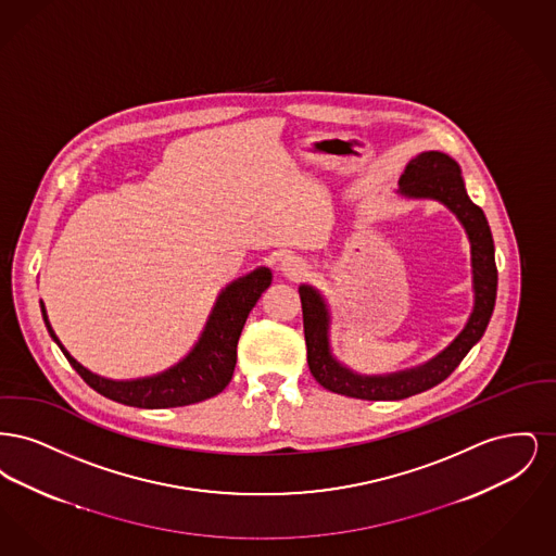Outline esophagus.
Here are the masks:
<instances>
[{
	"label": "esophagus",
	"instance_id": "1",
	"mask_svg": "<svg viewBox=\"0 0 556 556\" xmlns=\"http://www.w3.org/2000/svg\"><path fill=\"white\" fill-rule=\"evenodd\" d=\"M279 268H281L283 275H288V277H300V275L306 270V265H304L298 256H286V258L281 261Z\"/></svg>",
	"mask_w": 556,
	"mask_h": 556
}]
</instances>
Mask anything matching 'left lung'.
Instances as JSON below:
<instances>
[{
  "label": "left lung",
  "mask_w": 556,
  "mask_h": 556,
  "mask_svg": "<svg viewBox=\"0 0 556 556\" xmlns=\"http://www.w3.org/2000/svg\"><path fill=\"white\" fill-rule=\"evenodd\" d=\"M400 193L406 198L438 200L463 223L471 241L476 306L465 329L435 358L415 369L390 375H358L340 365L329 348V311L323 295L311 286H300L308 369L318 383L342 396L361 400H402L421 394L442 383L460 365L467 352L481 340L496 304L498 270L494 261V239L483 211L467 195L460 166L442 152H424L410 160L400 177Z\"/></svg>",
  "instance_id": "8db88e82"
}]
</instances>
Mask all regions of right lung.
Returning a JSON list of instances; mask_svg holds the SVG:
<instances>
[{
    "label": "right lung",
    "instance_id": "1",
    "mask_svg": "<svg viewBox=\"0 0 556 556\" xmlns=\"http://www.w3.org/2000/svg\"><path fill=\"white\" fill-rule=\"evenodd\" d=\"M270 270L266 266H261L250 275L229 283L218 293L208 323L198 344L193 345V350L186 358L164 372L131 381H114L85 369L55 338L43 302L41 315L53 342L60 345L71 367L77 370L83 381L98 394L137 408H175L208 400L220 394L229 386L238 361L241 329L263 291L270 286Z\"/></svg>",
    "mask_w": 556,
    "mask_h": 556
}]
</instances>
